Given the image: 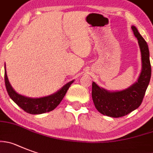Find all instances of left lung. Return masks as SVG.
<instances>
[{
	"label": "left lung",
	"instance_id": "obj_1",
	"mask_svg": "<svg viewBox=\"0 0 153 153\" xmlns=\"http://www.w3.org/2000/svg\"><path fill=\"white\" fill-rule=\"evenodd\" d=\"M138 40L142 58V71L138 79L131 86L122 91L109 92L92 82V97L95 107L101 114L120 117L139 108L143 102L151 77V64L148 45L135 26H131Z\"/></svg>",
	"mask_w": 153,
	"mask_h": 153
}]
</instances>
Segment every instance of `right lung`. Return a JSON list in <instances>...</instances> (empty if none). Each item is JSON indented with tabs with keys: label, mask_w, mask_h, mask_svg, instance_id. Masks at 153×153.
<instances>
[{
	"label": "right lung",
	"mask_w": 153,
	"mask_h": 153,
	"mask_svg": "<svg viewBox=\"0 0 153 153\" xmlns=\"http://www.w3.org/2000/svg\"><path fill=\"white\" fill-rule=\"evenodd\" d=\"M4 81H5L7 91V93L10 99L22 110L32 114H43L45 112H49L54 110L64 99L67 90L74 82V80H72L67 82L60 90L52 95L45 96V97L33 99V98L25 97V96H21L15 92L8 80L6 69L4 72Z\"/></svg>",
	"instance_id": "right-lung-1"
}]
</instances>
